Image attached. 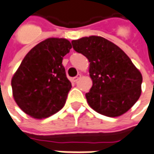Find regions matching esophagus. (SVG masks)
I'll list each match as a JSON object with an SVG mask.
<instances>
[{"mask_svg": "<svg viewBox=\"0 0 154 154\" xmlns=\"http://www.w3.org/2000/svg\"><path fill=\"white\" fill-rule=\"evenodd\" d=\"M81 77H82L81 75H80V74H78L77 76H76L75 77H73L72 80V82H77L78 81V80H79L80 78H81Z\"/></svg>", "mask_w": 154, "mask_h": 154, "instance_id": "34e87169", "label": "esophagus"}]
</instances>
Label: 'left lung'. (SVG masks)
<instances>
[{
    "label": "left lung",
    "mask_w": 154,
    "mask_h": 154,
    "mask_svg": "<svg viewBox=\"0 0 154 154\" xmlns=\"http://www.w3.org/2000/svg\"><path fill=\"white\" fill-rule=\"evenodd\" d=\"M73 49L86 56L93 81L86 94L96 112L117 117L127 112L140 98L143 76L128 55L114 43L100 36L72 40Z\"/></svg>",
    "instance_id": "8db88e82"
}]
</instances>
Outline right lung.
I'll use <instances>...</instances> for the list:
<instances>
[{
  "label": "right lung",
  "mask_w": 154,
  "mask_h": 154,
  "mask_svg": "<svg viewBox=\"0 0 154 154\" xmlns=\"http://www.w3.org/2000/svg\"><path fill=\"white\" fill-rule=\"evenodd\" d=\"M69 40L49 38L26 55L11 78L14 100L33 118H47L63 108L72 83L62 65Z\"/></svg>",
  "instance_id": "1"
}]
</instances>
